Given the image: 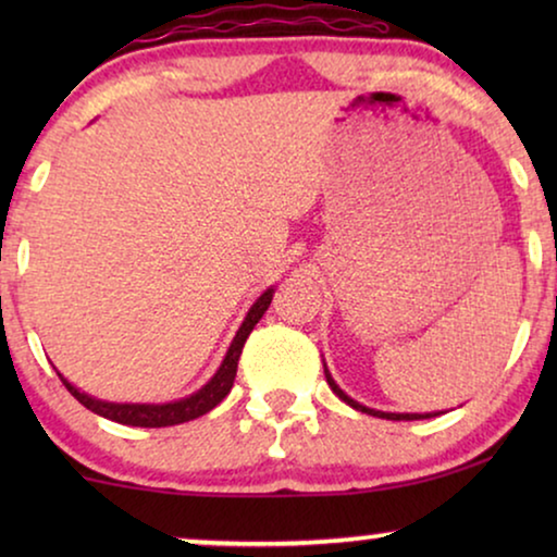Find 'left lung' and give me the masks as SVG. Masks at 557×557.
<instances>
[{
  "mask_svg": "<svg viewBox=\"0 0 557 557\" xmlns=\"http://www.w3.org/2000/svg\"><path fill=\"white\" fill-rule=\"evenodd\" d=\"M324 375H326V383H330V387L334 391V395H339V398L345 400L347 406H352L355 410H362V413H370V416H377V418H387V421H421V418L441 416V413H385V410L368 408V406H362V403H357V400L349 398V395H347L345 391H342V387H339L337 383H334L332 375H330V370H326V364H324Z\"/></svg>",
  "mask_w": 557,
  "mask_h": 557,
  "instance_id": "1",
  "label": "left lung"
}]
</instances>
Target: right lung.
Returning a JSON list of instances; mask_svg holds the SVG:
<instances>
[{
  "label": "right lung",
  "instance_id": "right-lung-1",
  "mask_svg": "<svg viewBox=\"0 0 557 557\" xmlns=\"http://www.w3.org/2000/svg\"><path fill=\"white\" fill-rule=\"evenodd\" d=\"M271 299H273V288H265V292L256 299L253 307H250L246 319H243L240 330L235 332L231 347H227L223 364H220L215 375L210 377V383L202 385L200 391L189 395V398L162 403V406H154V403H109V400H98V398H90V395H86V393H81L78 387L67 383L60 372H58V377L63 380V385L71 391V395L81 403V406H86L88 410H94V413H98V416L109 418V421H116L124 425H141V429H164V425L195 421V418L210 413V410L215 408L227 393H231L235 372H238L243 345H246L248 334L253 332L258 319L265 314Z\"/></svg>",
  "mask_w": 557,
  "mask_h": 557
}]
</instances>
